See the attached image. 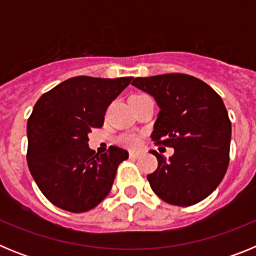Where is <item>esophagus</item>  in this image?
Segmentation results:
<instances>
[{
	"mask_svg": "<svg viewBox=\"0 0 256 256\" xmlns=\"http://www.w3.org/2000/svg\"><path fill=\"white\" fill-rule=\"evenodd\" d=\"M140 156H141V154H140V152H134V151H130V159H138Z\"/></svg>",
	"mask_w": 256,
	"mask_h": 256,
	"instance_id": "34e87169",
	"label": "esophagus"
}]
</instances>
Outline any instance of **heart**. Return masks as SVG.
<instances>
[{
    "label": "heart",
    "mask_w": 256,
    "mask_h": 256,
    "mask_svg": "<svg viewBox=\"0 0 256 256\" xmlns=\"http://www.w3.org/2000/svg\"><path fill=\"white\" fill-rule=\"evenodd\" d=\"M118 142L128 148H137L140 146V137L138 136L133 134V133H124V134L119 136Z\"/></svg>",
    "instance_id": "b5f03b06"
}]
</instances>
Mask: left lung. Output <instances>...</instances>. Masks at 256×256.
<instances>
[{"instance_id": "obj_1", "label": "left lung", "mask_w": 256, "mask_h": 256, "mask_svg": "<svg viewBox=\"0 0 256 256\" xmlns=\"http://www.w3.org/2000/svg\"><path fill=\"white\" fill-rule=\"evenodd\" d=\"M160 108L151 138L173 148L166 160L156 151L158 169L148 180L156 195L176 206H191L212 194L230 162V120L222 97L210 86L180 73L136 78Z\"/></svg>"}]
</instances>
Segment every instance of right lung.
Instances as JSON below:
<instances>
[{
  "label": "right lung",
  "instance_id": "1",
  "mask_svg": "<svg viewBox=\"0 0 256 256\" xmlns=\"http://www.w3.org/2000/svg\"><path fill=\"white\" fill-rule=\"evenodd\" d=\"M132 79L74 76L36 102L26 124V160L38 188L55 206L84 212L108 195L128 151L110 146L94 154L88 133L102 126L108 105Z\"/></svg>",
  "mask_w": 256,
  "mask_h": 256
}]
</instances>
